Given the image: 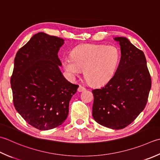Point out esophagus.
<instances>
[{"label":"esophagus","mask_w":160,"mask_h":160,"mask_svg":"<svg viewBox=\"0 0 160 160\" xmlns=\"http://www.w3.org/2000/svg\"><path fill=\"white\" fill-rule=\"evenodd\" d=\"M85 89H86L84 88V87L80 85V86H79V87H78V92H83V91H84Z\"/></svg>","instance_id":"obj_1"}]
</instances>
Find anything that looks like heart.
<instances>
[{
	"mask_svg": "<svg viewBox=\"0 0 160 160\" xmlns=\"http://www.w3.org/2000/svg\"><path fill=\"white\" fill-rule=\"evenodd\" d=\"M121 58L117 46L86 43L76 47L71 56L63 59L65 70L71 78L84 70L86 80L92 85H101L111 80Z\"/></svg>",
	"mask_w": 160,
	"mask_h": 160,
	"instance_id": "1",
	"label": "heart"
}]
</instances>
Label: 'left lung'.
<instances>
[{"mask_svg": "<svg viewBox=\"0 0 160 160\" xmlns=\"http://www.w3.org/2000/svg\"><path fill=\"white\" fill-rule=\"evenodd\" d=\"M114 40L121 46L120 63L104 87L92 90V116L101 126L120 130L132 123L145 108L151 78L143 51L126 37Z\"/></svg>", "mask_w": 160, "mask_h": 160, "instance_id": "1", "label": "left lung"}]
</instances>
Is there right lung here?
I'll return each instance as SVG.
<instances>
[{
	"instance_id": "1",
	"label": "right lung",
	"mask_w": 160,
	"mask_h": 160,
	"mask_svg": "<svg viewBox=\"0 0 160 160\" xmlns=\"http://www.w3.org/2000/svg\"><path fill=\"white\" fill-rule=\"evenodd\" d=\"M64 39L39 32L18 50L10 82L18 114L40 130L58 127L68 117L78 85L66 80L58 53Z\"/></svg>"
}]
</instances>
